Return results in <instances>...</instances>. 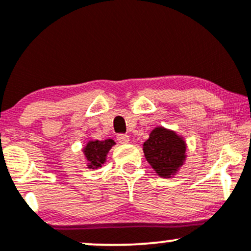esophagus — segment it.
Instances as JSON below:
<instances>
[{"label": "esophagus", "instance_id": "34e87169", "mask_svg": "<svg viewBox=\"0 0 251 251\" xmlns=\"http://www.w3.org/2000/svg\"><path fill=\"white\" fill-rule=\"evenodd\" d=\"M117 140L120 144H128L129 143V137L127 134H119L117 137Z\"/></svg>", "mask_w": 251, "mask_h": 251}]
</instances>
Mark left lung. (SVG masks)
Wrapping results in <instances>:
<instances>
[{
  "instance_id": "8db88e82",
  "label": "left lung",
  "mask_w": 251,
  "mask_h": 251,
  "mask_svg": "<svg viewBox=\"0 0 251 251\" xmlns=\"http://www.w3.org/2000/svg\"><path fill=\"white\" fill-rule=\"evenodd\" d=\"M186 150L183 135L163 126L152 129L149 139L143 144L146 160L162 178H174L178 175L188 157Z\"/></svg>"
}]
</instances>
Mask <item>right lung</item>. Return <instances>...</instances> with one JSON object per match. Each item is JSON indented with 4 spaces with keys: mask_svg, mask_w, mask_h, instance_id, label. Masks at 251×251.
Listing matches in <instances>:
<instances>
[{
    "mask_svg": "<svg viewBox=\"0 0 251 251\" xmlns=\"http://www.w3.org/2000/svg\"><path fill=\"white\" fill-rule=\"evenodd\" d=\"M114 145H116V142L113 139L88 140L82 148L83 158L87 164V168L91 170L101 168V165L106 163L109 150Z\"/></svg>",
    "mask_w": 251,
    "mask_h": 251,
    "instance_id": "1",
    "label": "right lung"
}]
</instances>
